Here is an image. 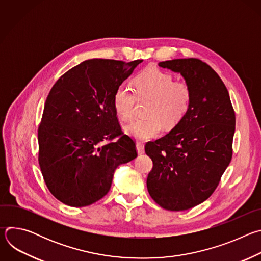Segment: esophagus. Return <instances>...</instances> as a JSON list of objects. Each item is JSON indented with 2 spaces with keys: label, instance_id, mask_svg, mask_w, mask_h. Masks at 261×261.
<instances>
[{
  "label": "esophagus",
  "instance_id": "obj_1",
  "mask_svg": "<svg viewBox=\"0 0 261 261\" xmlns=\"http://www.w3.org/2000/svg\"><path fill=\"white\" fill-rule=\"evenodd\" d=\"M136 148H137V152H138L139 155H141V154L144 153V145H143L142 142L137 141V142H136Z\"/></svg>",
  "mask_w": 261,
  "mask_h": 261
}]
</instances>
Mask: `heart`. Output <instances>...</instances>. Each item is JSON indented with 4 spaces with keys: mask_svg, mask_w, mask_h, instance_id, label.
I'll use <instances>...</instances> for the list:
<instances>
[{
    "mask_svg": "<svg viewBox=\"0 0 261 261\" xmlns=\"http://www.w3.org/2000/svg\"><path fill=\"white\" fill-rule=\"evenodd\" d=\"M135 90L126 84L120 85L113 98L118 115L123 120H131L135 114L138 98H152L147 108V118L137 119L125 127L130 136L151 139L163 130V123L172 127L188 113L192 102V90L186 83L174 82L170 74L159 69H147L135 77Z\"/></svg>",
    "mask_w": 261,
    "mask_h": 261,
    "instance_id": "b5f03b06",
    "label": "heart"
}]
</instances>
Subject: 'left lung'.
<instances>
[{"label": "left lung", "instance_id": "8db88e82", "mask_svg": "<svg viewBox=\"0 0 261 261\" xmlns=\"http://www.w3.org/2000/svg\"><path fill=\"white\" fill-rule=\"evenodd\" d=\"M159 66L180 73L192 90L181 121L144 147L153 161L148 193L161 207L178 212L200 204L218 187L232 158L236 114L224 83L206 63L190 58Z\"/></svg>", "mask_w": 261, "mask_h": 261}]
</instances>
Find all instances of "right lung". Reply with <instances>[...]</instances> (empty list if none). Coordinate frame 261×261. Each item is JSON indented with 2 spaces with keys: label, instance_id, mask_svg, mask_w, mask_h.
Wrapping results in <instances>:
<instances>
[{
  "label": "right lung",
  "instance_id": "right-lung-1",
  "mask_svg": "<svg viewBox=\"0 0 261 261\" xmlns=\"http://www.w3.org/2000/svg\"><path fill=\"white\" fill-rule=\"evenodd\" d=\"M141 62L87 60L51 88L38 128V161L49 192L61 202L81 207L98 201L109 191L116 168L137 157L113 98Z\"/></svg>",
  "mask_w": 261,
  "mask_h": 261
}]
</instances>
